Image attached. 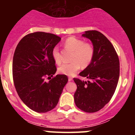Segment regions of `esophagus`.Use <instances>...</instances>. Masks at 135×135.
Segmentation results:
<instances>
[{
    "label": "esophagus",
    "instance_id": "1",
    "mask_svg": "<svg viewBox=\"0 0 135 135\" xmlns=\"http://www.w3.org/2000/svg\"><path fill=\"white\" fill-rule=\"evenodd\" d=\"M72 80H73V78H72V77H69V81H72Z\"/></svg>",
    "mask_w": 135,
    "mask_h": 135
}]
</instances>
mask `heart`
I'll list each match as a JSON object with an SVG mask.
<instances>
[{
	"mask_svg": "<svg viewBox=\"0 0 135 135\" xmlns=\"http://www.w3.org/2000/svg\"><path fill=\"white\" fill-rule=\"evenodd\" d=\"M65 46L66 48L73 51L72 62L70 63L63 64L60 66L58 71L61 74L66 76H73L80 69V66L85 68L91 62L94 55V49L90 44L75 37H69L65 40ZM52 57L55 63H61V54L58 46L53 48Z\"/></svg>",
	"mask_w": 135,
	"mask_h": 135,
	"instance_id": "1",
	"label": "heart"
}]
</instances>
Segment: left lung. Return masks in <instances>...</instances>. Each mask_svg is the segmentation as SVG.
Here are the masks:
<instances>
[{"label": "left lung", "instance_id": "1", "mask_svg": "<svg viewBox=\"0 0 135 135\" xmlns=\"http://www.w3.org/2000/svg\"><path fill=\"white\" fill-rule=\"evenodd\" d=\"M81 36L89 39L94 49L91 62L79 74L88 81L74 78L77 85L74 98L76 107L85 112H95L112 97L119 76V61L114 46L97 31H85Z\"/></svg>", "mask_w": 135, "mask_h": 135}]
</instances>
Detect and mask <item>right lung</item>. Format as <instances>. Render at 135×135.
<instances>
[{
	"mask_svg": "<svg viewBox=\"0 0 135 135\" xmlns=\"http://www.w3.org/2000/svg\"><path fill=\"white\" fill-rule=\"evenodd\" d=\"M61 38L44 32H36L24 36L15 50L12 73L19 97L30 109L45 113L57 104L63 88L68 81L65 74L56 73L52 50Z\"/></svg>",
	"mask_w": 135,
	"mask_h": 135,
	"instance_id": "right-lung-1",
	"label": "right lung"
}]
</instances>
